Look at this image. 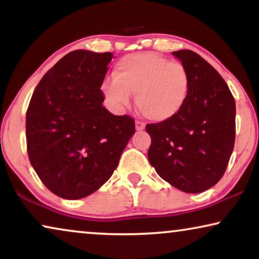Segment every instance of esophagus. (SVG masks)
Masks as SVG:
<instances>
[{"label": "esophagus", "instance_id": "34e87169", "mask_svg": "<svg viewBox=\"0 0 259 259\" xmlns=\"http://www.w3.org/2000/svg\"><path fill=\"white\" fill-rule=\"evenodd\" d=\"M136 128H137V131H144L145 130V123L143 121H140V120H137V121H136Z\"/></svg>", "mask_w": 259, "mask_h": 259}]
</instances>
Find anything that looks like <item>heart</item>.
I'll list each match as a JSON object with an SVG mask.
<instances>
[{"mask_svg": "<svg viewBox=\"0 0 259 259\" xmlns=\"http://www.w3.org/2000/svg\"><path fill=\"white\" fill-rule=\"evenodd\" d=\"M113 79L104 81L101 92L112 107H126L136 94L141 114L153 121H166L185 107L191 90L189 70L180 62L155 53L123 56L115 63Z\"/></svg>", "mask_w": 259, "mask_h": 259, "instance_id": "b5f03b06", "label": "heart"}]
</instances>
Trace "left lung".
<instances>
[{"mask_svg": "<svg viewBox=\"0 0 259 259\" xmlns=\"http://www.w3.org/2000/svg\"><path fill=\"white\" fill-rule=\"evenodd\" d=\"M191 79L185 107L175 118L147 123L148 160L162 179L187 193L215 185L228 167L236 138V104L224 79L189 49L173 52Z\"/></svg>", "mask_w": 259, "mask_h": 259, "instance_id": "obj_1", "label": "left lung"}]
</instances>
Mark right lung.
I'll list each match as a JSON object with an SVG mask.
<instances>
[{
    "mask_svg": "<svg viewBox=\"0 0 259 259\" xmlns=\"http://www.w3.org/2000/svg\"><path fill=\"white\" fill-rule=\"evenodd\" d=\"M112 53L73 51L35 88L26 114L28 157L49 191L65 199L95 192L114 172L136 125L104 106Z\"/></svg>",
    "mask_w": 259,
    "mask_h": 259,
    "instance_id": "add662e5",
    "label": "right lung"
}]
</instances>
